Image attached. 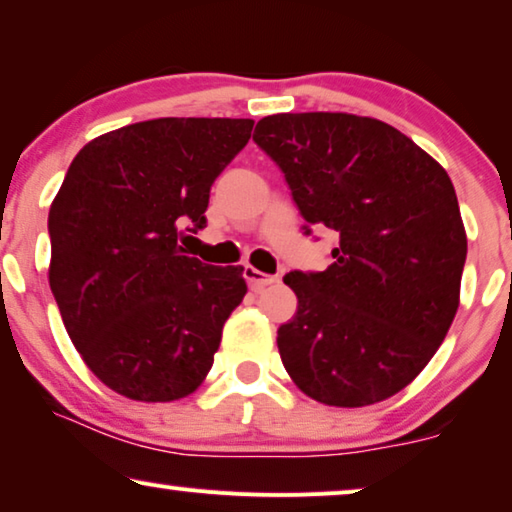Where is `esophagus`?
Wrapping results in <instances>:
<instances>
[{
  "label": "esophagus",
  "mask_w": 512,
  "mask_h": 512,
  "mask_svg": "<svg viewBox=\"0 0 512 512\" xmlns=\"http://www.w3.org/2000/svg\"><path fill=\"white\" fill-rule=\"evenodd\" d=\"M245 279L249 283V288L256 290V293H258V290L267 288V286H272V283L277 281V277H272V274H265L261 270H256V267H251V265L245 267Z\"/></svg>",
  "instance_id": "esophagus-1"
}]
</instances>
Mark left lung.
<instances>
[{
    "label": "left lung",
    "mask_w": 512,
    "mask_h": 512,
    "mask_svg": "<svg viewBox=\"0 0 512 512\" xmlns=\"http://www.w3.org/2000/svg\"><path fill=\"white\" fill-rule=\"evenodd\" d=\"M254 141L283 171L304 233H336L325 272L283 277L297 295L277 332L283 368L318 403H380L426 368L458 311L467 233L451 178L368 116L274 114Z\"/></svg>",
    "instance_id": "left-lung-1"
}]
</instances>
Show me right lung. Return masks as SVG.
<instances>
[{
  "instance_id": "add662e5",
  "label": "right lung",
  "mask_w": 512,
  "mask_h": 512,
  "mask_svg": "<svg viewBox=\"0 0 512 512\" xmlns=\"http://www.w3.org/2000/svg\"><path fill=\"white\" fill-rule=\"evenodd\" d=\"M251 119H153L89 141L47 217L50 288L70 341L109 389L141 403L206 380L242 267L185 256L210 187L247 146Z\"/></svg>"
}]
</instances>
